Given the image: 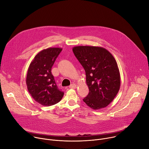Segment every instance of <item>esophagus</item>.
I'll use <instances>...</instances> for the list:
<instances>
[{
  "label": "esophagus",
  "instance_id": "34e87169",
  "mask_svg": "<svg viewBox=\"0 0 149 149\" xmlns=\"http://www.w3.org/2000/svg\"><path fill=\"white\" fill-rule=\"evenodd\" d=\"M77 87V85L75 84H72L70 86H69V88H73V89H74Z\"/></svg>",
  "mask_w": 149,
  "mask_h": 149
}]
</instances>
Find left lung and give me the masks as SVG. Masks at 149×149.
I'll list each match as a JSON object with an SVG mask.
<instances>
[{"label":"left lung","mask_w":149,"mask_h":149,"mask_svg":"<svg viewBox=\"0 0 149 149\" xmlns=\"http://www.w3.org/2000/svg\"><path fill=\"white\" fill-rule=\"evenodd\" d=\"M73 52L86 72L89 93L83 102L94 110L106 107L120 87L119 69L114 57L107 50L98 46H75Z\"/></svg>","instance_id":"8db88e82"}]
</instances>
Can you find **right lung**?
<instances>
[{
    "mask_svg": "<svg viewBox=\"0 0 149 149\" xmlns=\"http://www.w3.org/2000/svg\"><path fill=\"white\" fill-rule=\"evenodd\" d=\"M62 50L49 47L39 52L28 68L26 83L29 93L38 103L50 106L60 102L63 92L59 90L52 74V68Z\"/></svg>",
    "mask_w": 149,
    "mask_h": 149,
    "instance_id": "obj_1",
    "label": "right lung"
}]
</instances>
